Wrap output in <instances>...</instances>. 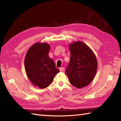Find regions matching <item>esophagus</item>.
<instances>
[{
  "mask_svg": "<svg viewBox=\"0 0 121 121\" xmlns=\"http://www.w3.org/2000/svg\"><path fill=\"white\" fill-rule=\"evenodd\" d=\"M59 70H60V72H64V67H60V69H59Z\"/></svg>",
  "mask_w": 121,
  "mask_h": 121,
  "instance_id": "1",
  "label": "esophagus"
}]
</instances>
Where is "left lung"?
<instances>
[{
	"label": "left lung",
	"instance_id": "left-lung-1",
	"mask_svg": "<svg viewBox=\"0 0 121 121\" xmlns=\"http://www.w3.org/2000/svg\"><path fill=\"white\" fill-rule=\"evenodd\" d=\"M70 59L65 72L71 84L81 88L94 79L98 62L94 52L84 43L76 41L69 46Z\"/></svg>",
	"mask_w": 121,
	"mask_h": 121
}]
</instances>
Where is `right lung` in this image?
<instances>
[{"instance_id":"obj_1","label":"right lung","mask_w":121,"mask_h":121,"mask_svg":"<svg viewBox=\"0 0 121 121\" xmlns=\"http://www.w3.org/2000/svg\"><path fill=\"white\" fill-rule=\"evenodd\" d=\"M50 48L47 43H36L28 49L24 60L27 77L33 85L41 89L48 87L59 72L48 56Z\"/></svg>"}]
</instances>
